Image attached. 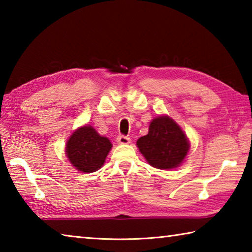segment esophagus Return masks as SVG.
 I'll return each mask as SVG.
<instances>
[{"mask_svg": "<svg viewBox=\"0 0 252 252\" xmlns=\"http://www.w3.org/2000/svg\"><path fill=\"white\" fill-rule=\"evenodd\" d=\"M117 142L119 144H129L131 142V140L129 136H126V135H119L117 138Z\"/></svg>", "mask_w": 252, "mask_h": 252, "instance_id": "obj_1", "label": "esophagus"}]
</instances>
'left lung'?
I'll return each instance as SVG.
<instances>
[{"mask_svg":"<svg viewBox=\"0 0 252 252\" xmlns=\"http://www.w3.org/2000/svg\"><path fill=\"white\" fill-rule=\"evenodd\" d=\"M136 147L151 167L171 170L185 161L190 141L171 117L159 116L150 122L148 134L138 139Z\"/></svg>","mask_w":252,"mask_h":252,"instance_id":"obj_1","label":"left lung"}]
</instances>
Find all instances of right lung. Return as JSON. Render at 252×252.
<instances>
[{
	"label": "right lung",
	"mask_w": 252,
	"mask_h": 252,
	"mask_svg": "<svg viewBox=\"0 0 252 252\" xmlns=\"http://www.w3.org/2000/svg\"><path fill=\"white\" fill-rule=\"evenodd\" d=\"M112 143L97 133L92 126H82L70 135L65 144V155L75 170L83 173L95 172L103 167Z\"/></svg>",
	"instance_id": "right-lung-1"
}]
</instances>
